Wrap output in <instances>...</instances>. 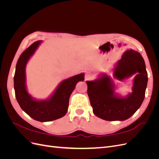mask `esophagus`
Instances as JSON below:
<instances>
[{
    "label": "esophagus",
    "instance_id": "obj_1",
    "mask_svg": "<svg viewBox=\"0 0 159 159\" xmlns=\"http://www.w3.org/2000/svg\"><path fill=\"white\" fill-rule=\"evenodd\" d=\"M92 78H93V75L90 73V72H87V73L85 74V81L91 80H92Z\"/></svg>",
    "mask_w": 159,
    "mask_h": 159
}]
</instances>
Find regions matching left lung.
Instances as JSON below:
<instances>
[{
    "mask_svg": "<svg viewBox=\"0 0 159 159\" xmlns=\"http://www.w3.org/2000/svg\"><path fill=\"white\" fill-rule=\"evenodd\" d=\"M136 72L139 74L134 79L133 92L125 98L114 94L113 85L107 75L86 81L90 103L96 116L106 121H124L137 111L145 98L148 74L141 55L133 50H127L118 61L114 76L123 80Z\"/></svg>",
    "mask_w": 159,
    "mask_h": 159,
    "instance_id": "obj_1",
    "label": "left lung"
}]
</instances>
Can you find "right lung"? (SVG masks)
Segmentation results:
<instances>
[{
  "label": "right lung",
  "instance_id": "right-lung-1",
  "mask_svg": "<svg viewBox=\"0 0 159 159\" xmlns=\"http://www.w3.org/2000/svg\"><path fill=\"white\" fill-rule=\"evenodd\" d=\"M41 41L34 42L19 57L14 77L15 96L22 109L30 117L40 122L51 121L64 117L68 111L69 99L79 81L84 80L80 74L64 80L48 100L36 101L28 93L26 88L25 68L28 60L34 53Z\"/></svg>",
  "mask_w": 159,
  "mask_h": 159
}]
</instances>
